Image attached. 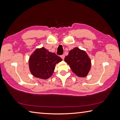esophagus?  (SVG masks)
I'll return each instance as SVG.
<instances>
[{
  "instance_id": "1",
  "label": "esophagus",
  "mask_w": 120,
  "mask_h": 120,
  "mask_svg": "<svg viewBox=\"0 0 120 120\" xmlns=\"http://www.w3.org/2000/svg\"><path fill=\"white\" fill-rule=\"evenodd\" d=\"M60 57L62 58L63 60H64V58H65V55H60Z\"/></svg>"
}]
</instances>
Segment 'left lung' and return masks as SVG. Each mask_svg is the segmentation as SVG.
<instances>
[{"mask_svg": "<svg viewBox=\"0 0 120 120\" xmlns=\"http://www.w3.org/2000/svg\"><path fill=\"white\" fill-rule=\"evenodd\" d=\"M64 60L71 71L80 77L87 76L91 68V60L85 51L75 47L69 51Z\"/></svg>", "mask_w": 120, "mask_h": 120, "instance_id": "obj_1", "label": "left lung"}]
</instances>
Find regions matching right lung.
<instances>
[{
  "mask_svg": "<svg viewBox=\"0 0 120 120\" xmlns=\"http://www.w3.org/2000/svg\"><path fill=\"white\" fill-rule=\"evenodd\" d=\"M62 59L54 53L42 47L37 49L29 58V64L30 71L34 76L46 79L52 75L55 65Z\"/></svg>",
  "mask_w": 120,
  "mask_h": 120,
  "instance_id": "add662e5",
  "label": "right lung"
}]
</instances>
